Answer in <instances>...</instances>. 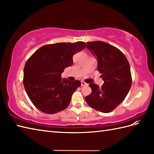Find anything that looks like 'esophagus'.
I'll return each instance as SVG.
<instances>
[{
  "label": "esophagus",
  "instance_id": "obj_1",
  "mask_svg": "<svg viewBox=\"0 0 154 154\" xmlns=\"http://www.w3.org/2000/svg\"><path fill=\"white\" fill-rule=\"evenodd\" d=\"M88 84L86 83L85 82H84V81H81V86H87Z\"/></svg>",
  "mask_w": 154,
  "mask_h": 154
}]
</instances>
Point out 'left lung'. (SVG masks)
<instances>
[{"instance_id":"1","label":"left lung","mask_w":154,"mask_h":154,"mask_svg":"<svg viewBox=\"0 0 154 154\" xmlns=\"http://www.w3.org/2000/svg\"><path fill=\"white\" fill-rule=\"evenodd\" d=\"M86 47L97 59V70L104 83L100 87L90 83L92 92L85 100L93 109L109 113L122 102L131 87L129 62L122 51L106 42H89Z\"/></svg>"}]
</instances>
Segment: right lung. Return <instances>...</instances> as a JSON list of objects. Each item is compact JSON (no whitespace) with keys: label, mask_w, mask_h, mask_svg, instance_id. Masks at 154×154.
Instances as JSON below:
<instances>
[{"label":"right lung","mask_w":154,"mask_h":154,"mask_svg":"<svg viewBox=\"0 0 154 154\" xmlns=\"http://www.w3.org/2000/svg\"><path fill=\"white\" fill-rule=\"evenodd\" d=\"M83 42L56 43L39 48L26 62L23 84L34 105L42 112L55 114L69 106L81 81L61 79L73 63V55L85 48Z\"/></svg>","instance_id":"right-lung-1"}]
</instances>
